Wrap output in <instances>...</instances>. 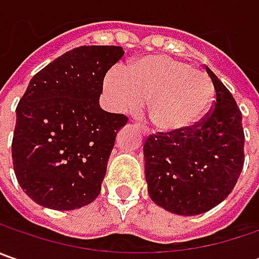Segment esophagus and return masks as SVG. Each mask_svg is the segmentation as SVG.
<instances>
[{"instance_id": "1", "label": "esophagus", "mask_w": 259, "mask_h": 259, "mask_svg": "<svg viewBox=\"0 0 259 259\" xmlns=\"http://www.w3.org/2000/svg\"><path fill=\"white\" fill-rule=\"evenodd\" d=\"M137 126H138V128H140V131H141V133H143V134L147 135V130H145V126H144V125L137 124Z\"/></svg>"}]
</instances>
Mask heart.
<instances>
[{"mask_svg": "<svg viewBox=\"0 0 259 259\" xmlns=\"http://www.w3.org/2000/svg\"><path fill=\"white\" fill-rule=\"evenodd\" d=\"M116 111L133 114L148 101V116L157 130L183 131L199 122L213 102V85L202 70L167 56L137 60L126 72L111 69L104 80Z\"/></svg>", "mask_w": 259, "mask_h": 259, "instance_id": "b5f03b06", "label": "heart"}]
</instances>
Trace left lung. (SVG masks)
<instances>
[{"mask_svg":"<svg viewBox=\"0 0 259 259\" xmlns=\"http://www.w3.org/2000/svg\"><path fill=\"white\" fill-rule=\"evenodd\" d=\"M214 108L202 122L177 133L151 135L144 144L145 180L157 206L196 216L224 202L244 167L242 114L232 94L206 67Z\"/></svg>","mask_w":259,"mask_h":259,"instance_id":"1","label":"left lung"}]
</instances>
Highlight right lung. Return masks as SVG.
<instances>
[{"instance_id":"right-lung-1","label":"right lung","mask_w":259,"mask_h":259,"mask_svg":"<svg viewBox=\"0 0 259 259\" xmlns=\"http://www.w3.org/2000/svg\"><path fill=\"white\" fill-rule=\"evenodd\" d=\"M119 46H80L41 69L17 106L15 177L35 203L73 210L101 193L115 137L128 118L99 105Z\"/></svg>"}]
</instances>
